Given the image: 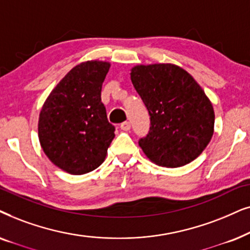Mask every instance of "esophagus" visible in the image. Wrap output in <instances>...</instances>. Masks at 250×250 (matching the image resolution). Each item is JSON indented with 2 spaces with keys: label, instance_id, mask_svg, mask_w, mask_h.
<instances>
[{
  "label": "esophagus",
  "instance_id": "34e87169",
  "mask_svg": "<svg viewBox=\"0 0 250 250\" xmlns=\"http://www.w3.org/2000/svg\"><path fill=\"white\" fill-rule=\"evenodd\" d=\"M130 127H131V125L129 121L123 122V123H121V125H120V128H121L123 131H129L130 130Z\"/></svg>",
  "mask_w": 250,
  "mask_h": 250
}]
</instances>
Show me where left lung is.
Segmentation results:
<instances>
[{
    "mask_svg": "<svg viewBox=\"0 0 250 250\" xmlns=\"http://www.w3.org/2000/svg\"><path fill=\"white\" fill-rule=\"evenodd\" d=\"M130 79L151 119L147 136L139 139L145 155L167 168L197 159L214 134V108L204 89L174 64L136 65Z\"/></svg>",
    "mask_w": 250,
    "mask_h": 250,
    "instance_id": "1",
    "label": "left lung"
}]
</instances>
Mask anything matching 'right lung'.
Instances as JSON below:
<instances>
[{
    "label": "right lung",
    "instance_id": "add662e5",
    "mask_svg": "<svg viewBox=\"0 0 250 250\" xmlns=\"http://www.w3.org/2000/svg\"><path fill=\"white\" fill-rule=\"evenodd\" d=\"M111 64L88 61L73 67L50 92L39 118V141L53 165L71 175L98 168L114 138L101 92Z\"/></svg>",
    "mask_w": 250,
    "mask_h": 250
}]
</instances>
